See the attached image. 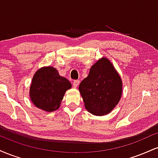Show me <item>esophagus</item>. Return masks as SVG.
<instances>
[{"label": "esophagus", "instance_id": "obj_1", "mask_svg": "<svg viewBox=\"0 0 158 158\" xmlns=\"http://www.w3.org/2000/svg\"><path fill=\"white\" fill-rule=\"evenodd\" d=\"M79 84V80H74L73 82V88H77V87Z\"/></svg>", "mask_w": 158, "mask_h": 158}]
</instances>
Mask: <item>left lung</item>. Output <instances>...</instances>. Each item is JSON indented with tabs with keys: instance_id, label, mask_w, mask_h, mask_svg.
Masks as SVG:
<instances>
[{
	"instance_id": "1",
	"label": "left lung",
	"mask_w": 158,
	"mask_h": 158,
	"mask_svg": "<svg viewBox=\"0 0 158 158\" xmlns=\"http://www.w3.org/2000/svg\"><path fill=\"white\" fill-rule=\"evenodd\" d=\"M122 87L121 78L113 64L102 58L90 68L79 90L86 109L94 115L102 116L111 111L119 102Z\"/></svg>"
}]
</instances>
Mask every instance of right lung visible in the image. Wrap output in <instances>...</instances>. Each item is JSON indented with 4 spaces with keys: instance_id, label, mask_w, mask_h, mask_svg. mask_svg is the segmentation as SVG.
Instances as JSON below:
<instances>
[{
    "instance_id": "right-lung-1",
    "label": "right lung",
    "mask_w": 158,
    "mask_h": 158,
    "mask_svg": "<svg viewBox=\"0 0 158 158\" xmlns=\"http://www.w3.org/2000/svg\"><path fill=\"white\" fill-rule=\"evenodd\" d=\"M71 88L68 79L52 67L39 69L32 78L30 96L37 108L53 111L59 108L65 91Z\"/></svg>"
}]
</instances>
